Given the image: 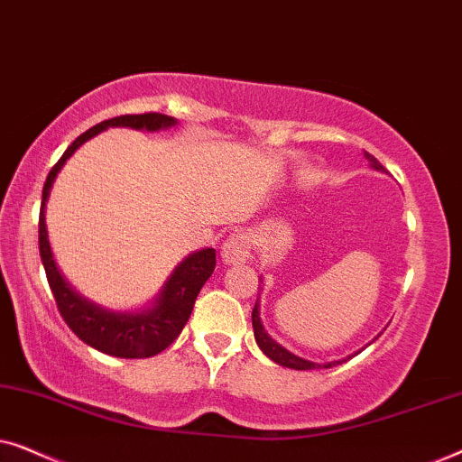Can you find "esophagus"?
<instances>
[{"label": "esophagus", "mask_w": 462, "mask_h": 462, "mask_svg": "<svg viewBox=\"0 0 462 462\" xmlns=\"http://www.w3.org/2000/svg\"><path fill=\"white\" fill-rule=\"evenodd\" d=\"M250 254V239L242 231H233L223 244V261L229 264L244 263Z\"/></svg>", "instance_id": "esophagus-1"}]
</instances>
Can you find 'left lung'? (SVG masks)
Returning <instances> with one entry per match:
<instances>
[{"instance_id": "obj_1", "label": "left lung", "mask_w": 462, "mask_h": 462, "mask_svg": "<svg viewBox=\"0 0 462 462\" xmlns=\"http://www.w3.org/2000/svg\"><path fill=\"white\" fill-rule=\"evenodd\" d=\"M365 157H368V162H370V166H372V168H374V170H384V168H383V163L378 162L374 155H370L368 151H365ZM258 313H261V311H258V300H256L254 309H252V328H254V338H256V345L261 346V351L264 353V356L273 359L275 364L286 365V368H294V370H315V368H321L319 364L307 362V359L292 356V353L286 351V349H283V346L277 345L273 338H269V334L264 332L263 321H261V315H258ZM346 359H349V357H346ZM343 362H345V359H338V362L324 364V368H332V365L343 364Z\"/></svg>"}]
</instances>
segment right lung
<instances>
[{
    "label": "right lung",
    "instance_id": "right-lung-1",
    "mask_svg": "<svg viewBox=\"0 0 462 462\" xmlns=\"http://www.w3.org/2000/svg\"><path fill=\"white\" fill-rule=\"evenodd\" d=\"M174 117L163 116V113H136V116H119L105 119L90 130L75 138L69 144V149L62 153L54 168L50 170L46 182H43L42 191V208H40V256L46 269V277L52 290L56 307L67 326L84 340L86 345L94 346V349L106 353L113 357L134 359V357H151L162 353L166 346H170L179 338L182 328L191 318L195 299H198L199 290L212 275L214 267H217V252L214 248H206L195 252V254L187 256L170 280L163 286L160 299L155 305L141 313H109L92 302L81 299L75 294L71 288L62 280L59 269H56L52 252H50L48 244V231H46V201L52 189V182L65 162L73 155V151L81 147L86 141H90L94 134L100 130H106L109 125H130L136 130H160L174 125Z\"/></svg>",
    "mask_w": 462,
    "mask_h": 462
}]
</instances>
